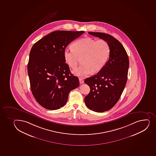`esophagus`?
Returning a JSON list of instances; mask_svg holds the SVG:
<instances>
[{
	"label": "esophagus",
	"instance_id": "34e87169",
	"mask_svg": "<svg viewBox=\"0 0 156 156\" xmlns=\"http://www.w3.org/2000/svg\"><path fill=\"white\" fill-rule=\"evenodd\" d=\"M79 82H80V84H83L84 83V80L83 79H81V78H79Z\"/></svg>",
	"mask_w": 156,
	"mask_h": 156
}]
</instances>
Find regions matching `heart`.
I'll return each mask as SVG.
<instances>
[{
  "label": "heart",
  "mask_w": 156,
  "mask_h": 156,
  "mask_svg": "<svg viewBox=\"0 0 156 156\" xmlns=\"http://www.w3.org/2000/svg\"><path fill=\"white\" fill-rule=\"evenodd\" d=\"M72 49L66 48L63 52L66 62L73 69L78 64L81 58L82 64L73 72L78 77H83L92 72L101 71L105 66L110 56L111 47L104 39L96 40L90 37L79 39L72 45Z\"/></svg>",
  "instance_id": "heart-1"
}]
</instances>
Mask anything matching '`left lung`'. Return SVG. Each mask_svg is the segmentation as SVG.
Returning <instances> with one entry per match:
<instances>
[{
    "label": "left lung",
    "instance_id": "1",
    "mask_svg": "<svg viewBox=\"0 0 156 156\" xmlns=\"http://www.w3.org/2000/svg\"><path fill=\"white\" fill-rule=\"evenodd\" d=\"M91 35L106 40L111 54L104 68L95 75L85 79L90 92L84 98L87 107L96 112L108 111L120 98L127 82L129 59L120 42L109 34L88 32Z\"/></svg>",
    "mask_w": 156,
    "mask_h": 156
}]
</instances>
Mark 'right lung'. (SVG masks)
<instances>
[{"label":"right lung","mask_w":156,"mask_h":156,"mask_svg":"<svg viewBox=\"0 0 156 156\" xmlns=\"http://www.w3.org/2000/svg\"><path fill=\"white\" fill-rule=\"evenodd\" d=\"M84 31H57L34 44L27 71L31 91L36 101L47 109L64 106L71 90L79 87V79L71 74L63 52L68 44Z\"/></svg>","instance_id":"1"}]
</instances>
